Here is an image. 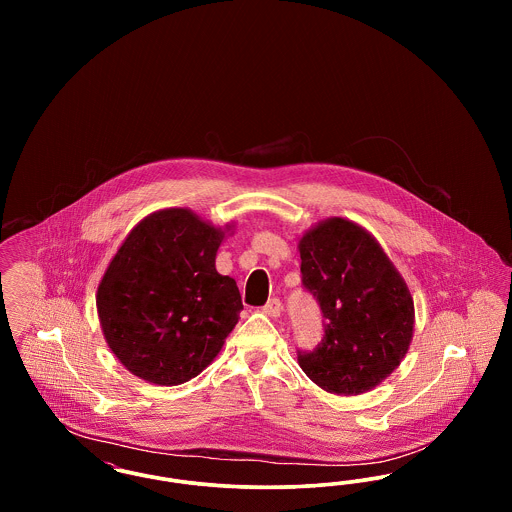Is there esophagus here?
Wrapping results in <instances>:
<instances>
[{"instance_id":"esophagus-1","label":"esophagus","mask_w":512,"mask_h":512,"mask_svg":"<svg viewBox=\"0 0 512 512\" xmlns=\"http://www.w3.org/2000/svg\"><path fill=\"white\" fill-rule=\"evenodd\" d=\"M263 313L270 318H278L282 315V303L280 299H268L267 305L263 307Z\"/></svg>"}]
</instances>
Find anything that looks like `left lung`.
<instances>
[{
  "mask_svg": "<svg viewBox=\"0 0 512 512\" xmlns=\"http://www.w3.org/2000/svg\"><path fill=\"white\" fill-rule=\"evenodd\" d=\"M303 286L317 297L324 338L297 355L328 393L361 395L380 386L413 341L411 290L378 240L361 224L330 217L299 238Z\"/></svg>",
  "mask_w": 512,
  "mask_h": 512,
  "instance_id": "left-lung-1",
  "label": "left lung"
}]
</instances>
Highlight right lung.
<instances>
[{
    "mask_svg": "<svg viewBox=\"0 0 512 512\" xmlns=\"http://www.w3.org/2000/svg\"><path fill=\"white\" fill-rule=\"evenodd\" d=\"M234 222L215 226L186 207L140 220L99 280V326L134 376L180 386L215 361L244 309L215 259Z\"/></svg>",
    "mask_w": 512,
    "mask_h": 512,
    "instance_id": "right-lung-1",
    "label": "right lung"
}]
</instances>
